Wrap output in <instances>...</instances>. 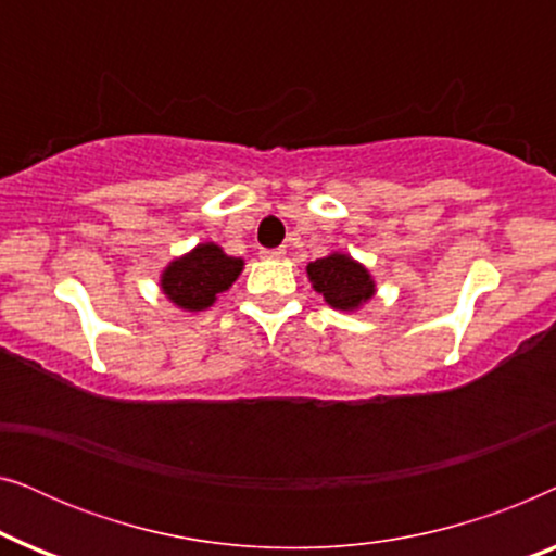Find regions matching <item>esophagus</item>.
Listing matches in <instances>:
<instances>
[{
    "instance_id": "34e87169",
    "label": "esophagus",
    "mask_w": 556,
    "mask_h": 556,
    "mask_svg": "<svg viewBox=\"0 0 556 556\" xmlns=\"http://www.w3.org/2000/svg\"><path fill=\"white\" fill-rule=\"evenodd\" d=\"M261 257H265V261H280V257H286V248L261 250Z\"/></svg>"
}]
</instances>
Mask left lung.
I'll use <instances>...</instances> for the list:
<instances>
[{"instance_id":"obj_1","label":"left lung","mask_w":556,"mask_h":556,"mask_svg":"<svg viewBox=\"0 0 556 556\" xmlns=\"http://www.w3.org/2000/svg\"><path fill=\"white\" fill-rule=\"evenodd\" d=\"M308 280L316 293L337 311H356L377 293L375 278L359 261L346 253H331L306 265Z\"/></svg>"}]
</instances>
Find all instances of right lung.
I'll return each instance as SVG.
<instances>
[{"mask_svg":"<svg viewBox=\"0 0 556 556\" xmlns=\"http://www.w3.org/2000/svg\"><path fill=\"white\" fill-rule=\"evenodd\" d=\"M245 261L227 255L217 242H200L162 270V293L181 311H207L219 293L230 291Z\"/></svg>","mask_w":556,"mask_h":556,"instance_id":"obj_1","label":"right lung"}]
</instances>
